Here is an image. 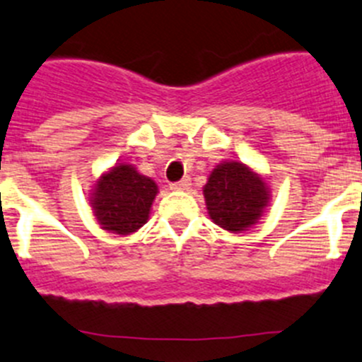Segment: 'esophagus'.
Here are the masks:
<instances>
[{"instance_id":"esophagus-1","label":"esophagus","mask_w":362,"mask_h":362,"mask_svg":"<svg viewBox=\"0 0 362 362\" xmlns=\"http://www.w3.org/2000/svg\"><path fill=\"white\" fill-rule=\"evenodd\" d=\"M170 187L173 189V191H187V189L191 187V178L185 177V178H182V180L173 182V184H171Z\"/></svg>"}]
</instances>
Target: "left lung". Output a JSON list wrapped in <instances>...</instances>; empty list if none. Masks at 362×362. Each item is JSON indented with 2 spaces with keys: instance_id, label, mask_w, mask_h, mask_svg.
<instances>
[{
  "instance_id": "left-lung-1",
  "label": "left lung",
  "mask_w": 362,
  "mask_h": 362,
  "mask_svg": "<svg viewBox=\"0 0 362 362\" xmlns=\"http://www.w3.org/2000/svg\"><path fill=\"white\" fill-rule=\"evenodd\" d=\"M203 194L210 219L237 233L258 223L269 203V185L251 168L230 160L214 168Z\"/></svg>"
}]
</instances>
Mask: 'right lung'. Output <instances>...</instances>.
<instances>
[{
  "instance_id": "obj_1",
  "label": "right lung",
  "mask_w": 362,
  "mask_h": 362,
  "mask_svg": "<svg viewBox=\"0 0 362 362\" xmlns=\"http://www.w3.org/2000/svg\"><path fill=\"white\" fill-rule=\"evenodd\" d=\"M157 184L131 164H117L97 180L92 206L104 230L129 235L148 221Z\"/></svg>"
}]
</instances>
